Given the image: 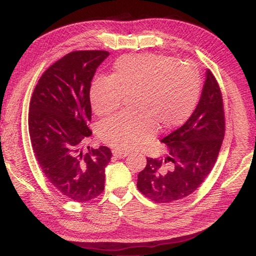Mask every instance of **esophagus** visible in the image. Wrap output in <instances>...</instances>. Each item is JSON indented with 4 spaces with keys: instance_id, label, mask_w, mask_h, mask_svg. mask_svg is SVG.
<instances>
[{
    "instance_id": "obj_1",
    "label": "esophagus",
    "mask_w": 256,
    "mask_h": 256,
    "mask_svg": "<svg viewBox=\"0 0 256 256\" xmlns=\"http://www.w3.org/2000/svg\"><path fill=\"white\" fill-rule=\"evenodd\" d=\"M112 156H115L116 158H125L128 156L126 151H120V150H112Z\"/></svg>"
}]
</instances>
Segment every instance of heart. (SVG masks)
Listing matches in <instances>:
<instances>
[{
	"label": "heart",
	"mask_w": 256,
	"mask_h": 256,
	"mask_svg": "<svg viewBox=\"0 0 256 256\" xmlns=\"http://www.w3.org/2000/svg\"><path fill=\"white\" fill-rule=\"evenodd\" d=\"M201 76L192 63L166 55H125L116 60L110 76H98L90 88L92 110L110 115L131 97L132 112L102 120L99 138L120 151L136 148L162 131L180 126L200 99Z\"/></svg>",
	"instance_id": "1"
}]
</instances>
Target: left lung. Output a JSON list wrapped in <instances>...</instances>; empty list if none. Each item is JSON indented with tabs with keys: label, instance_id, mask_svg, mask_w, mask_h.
<instances>
[{
	"label": "left lung",
	"instance_id": "left-lung-1",
	"mask_svg": "<svg viewBox=\"0 0 256 256\" xmlns=\"http://www.w3.org/2000/svg\"><path fill=\"white\" fill-rule=\"evenodd\" d=\"M224 136L222 92L206 70L201 98L185 124L164 136V158H146L138 175L140 192L157 203L182 200L192 194L214 166Z\"/></svg>",
	"mask_w": 256,
	"mask_h": 256
}]
</instances>
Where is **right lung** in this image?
I'll use <instances>...</instances> for the list:
<instances>
[{
    "label": "right lung",
    "instance_id": "1",
    "mask_svg": "<svg viewBox=\"0 0 256 256\" xmlns=\"http://www.w3.org/2000/svg\"><path fill=\"white\" fill-rule=\"evenodd\" d=\"M106 50H76L44 72L29 105L28 128L36 159L46 178L66 198L89 202L105 188L112 151L100 146L84 152L92 130L90 86Z\"/></svg>",
    "mask_w": 256,
    "mask_h": 256
}]
</instances>
